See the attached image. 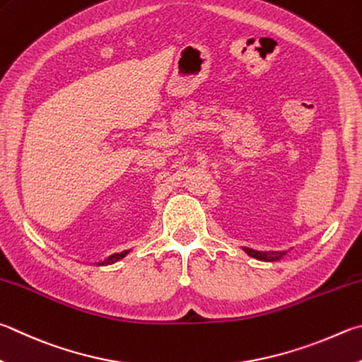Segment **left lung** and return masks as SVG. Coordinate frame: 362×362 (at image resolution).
Masks as SVG:
<instances>
[{"label": "left lung", "mask_w": 362, "mask_h": 362, "mask_svg": "<svg viewBox=\"0 0 362 362\" xmlns=\"http://www.w3.org/2000/svg\"><path fill=\"white\" fill-rule=\"evenodd\" d=\"M242 250H244L248 256H252V258H256L259 261H269V262L279 261L286 255V252H258V250L247 248V247H242Z\"/></svg>", "instance_id": "1"}]
</instances>
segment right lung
<instances>
[{"instance_id": "right-lung-1", "label": "right lung", "mask_w": 362, "mask_h": 362, "mask_svg": "<svg viewBox=\"0 0 362 362\" xmlns=\"http://www.w3.org/2000/svg\"><path fill=\"white\" fill-rule=\"evenodd\" d=\"M131 252V250H124V252H122V253H114V255H110V256H107L106 259L104 261H100V262H95V264H98V266H107V264H114V262H117V261H120V259H123L124 256H127L128 253Z\"/></svg>"}]
</instances>
